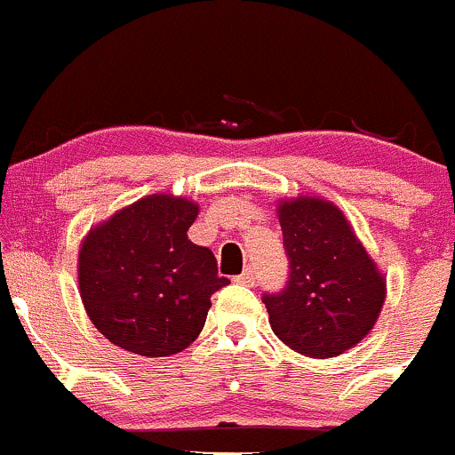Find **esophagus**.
<instances>
[{
  "mask_svg": "<svg viewBox=\"0 0 455 455\" xmlns=\"http://www.w3.org/2000/svg\"><path fill=\"white\" fill-rule=\"evenodd\" d=\"M234 282H236V284L253 286V282H256V275H253V268H245V271H243L241 275L234 277Z\"/></svg>",
  "mask_w": 455,
  "mask_h": 455,
  "instance_id": "1",
  "label": "esophagus"
}]
</instances>
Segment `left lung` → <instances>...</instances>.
<instances>
[{
    "instance_id": "left-lung-1",
    "label": "left lung",
    "mask_w": 455,
    "mask_h": 455,
    "mask_svg": "<svg viewBox=\"0 0 455 455\" xmlns=\"http://www.w3.org/2000/svg\"><path fill=\"white\" fill-rule=\"evenodd\" d=\"M277 219L291 275L262 297L273 334L307 358L340 355L378 323L386 275L336 204L297 195L277 202Z\"/></svg>"
}]
</instances>
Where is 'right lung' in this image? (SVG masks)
<instances>
[{
  "instance_id": "1",
  "label": "right lung",
  "mask_w": 455,
  "mask_h": 455,
  "mask_svg": "<svg viewBox=\"0 0 455 455\" xmlns=\"http://www.w3.org/2000/svg\"><path fill=\"white\" fill-rule=\"evenodd\" d=\"M193 199L156 193L86 232L77 284L86 315L112 345L148 358L184 351L204 330L210 297L228 284L217 258L188 241Z\"/></svg>"
}]
</instances>
